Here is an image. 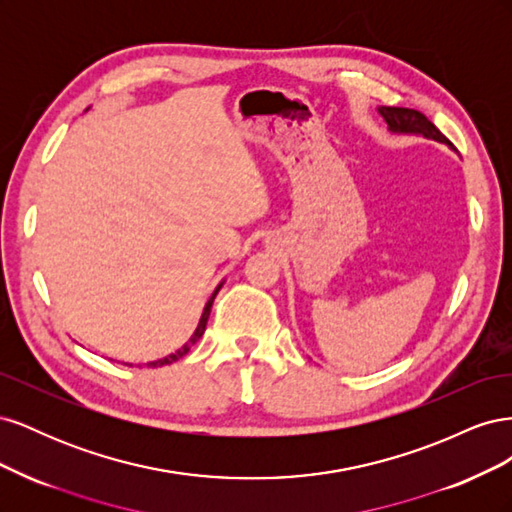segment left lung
Wrapping results in <instances>:
<instances>
[{
    "mask_svg": "<svg viewBox=\"0 0 512 512\" xmlns=\"http://www.w3.org/2000/svg\"><path fill=\"white\" fill-rule=\"evenodd\" d=\"M378 113L389 123L391 132L399 134H421L425 138H433V141L451 145L448 138L433 126V123L421 113L414 111V108H401V106H380Z\"/></svg>",
    "mask_w": 512,
    "mask_h": 512,
    "instance_id": "left-lung-1",
    "label": "left lung"
}]
</instances>
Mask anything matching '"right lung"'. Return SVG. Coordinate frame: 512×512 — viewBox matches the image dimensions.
<instances>
[{"instance_id":"right-lung-1","label":"right lung","mask_w":512,"mask_h":512,"mask_svg":"<svg viewBox=\"0 0 512 512\" xmlns=\"http://www.w3.org/2000/svg\"><path fill=\"white\" fill-rule=\"evenodd\" d=\"M220 288H222V284L213 290V294H211V299L207 301V305H205V309H203V316H200V322H198V327H196V331H194V335L188 339V342H185L177 352H173V354H168V356H164V359H158V361H153V363H147V367H162V365H170V363H175V361H179L181 356H185L190 352V348L198 342L200 337H203V333H205V327H207V320H209V314H211V305H213V299H215V294L220 292Z\"/></svg>"}]
</instances>
